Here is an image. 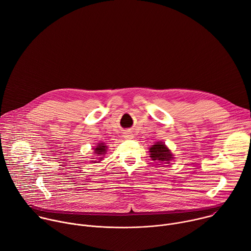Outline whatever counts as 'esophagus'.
Returning a JSON list of instances; mask_svg holds the SVG:
<instances>
[{"label": "esophagus", "mask_w": 251, "mask_h": 251, "mask_svg": "<svg viewBox=\"0 0 251 251\" xmlns=\"http://www.w3.org/2000/svg\"><path fill=\"white\" fill-rule=\"evenodd\" d=\"M124 137L127 138V139H132V138H133V135H132L131 133H126V134L124 135Z\"/></svg>", "instance_id": "obj_1"}]
</instances>
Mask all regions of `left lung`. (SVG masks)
I'll return each instance as SVG.
<instances>
[{
	"label": "left lung",
	"mask_w": 251,
	"mask_h": 251,
	"mask_svg": "<svg viewBox=\"0 0 251 251\" xmlns=\"http://www.w3.org/2000/svg\"><path fill=\"white\" fill-rule=\"evenodd\" d=\"M149 150L150 157L153 161H158L164 164H170V162L174 159L172 152L163 142L155 143Z\"/></svg>",
	"instance_id": "left-lung-1"
}]
</instances>
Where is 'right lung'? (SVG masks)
<instances>
[{
	"label": "right lung",
	"mask_w": 251,
	"mask_h": 251,
	"mask_svg": "<svg viewBox=\"0 0 251 251\" xmlns=\"http://www.w3.org/2000/svg\"><path fill=\"white\" fill-rule=\"evenodd\" d=\"M94 149V154H96L97 156H100L99 158H98V162H100L102 159H103V157L102 156H104L105 154H106V150H107V146L104 144V143H99V144H97V146L95 147V148H93ZM94 159V158H93ZM98 162H96V161H92L91 163H98Z\"/></svg>",
	"instance_id": "obj_1"
}]
</instances>
